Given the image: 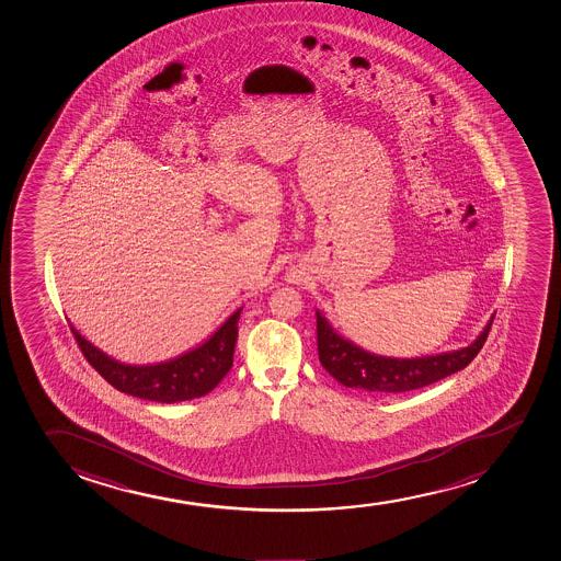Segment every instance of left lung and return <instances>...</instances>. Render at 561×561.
Wrapping results in <instances>:
<instances>
[{"label":"left lung","mask_w":561,"mask_h":561,"mask_svg":"<svg viewBox=\"0 0 561 561\" xmlns=\"http://www.w3.org/2000/svg\"><path fill=\"white\" fill-rule=\"evenodd\" d=\"M493 319L494 317H491L477 341L465 348L443 352L435 356L400 359L376 356L367 350L359 348L348 339L341 337L330 322L317 311L319 359L322 367L343 386L376 394H402L463 370L482 350Z\"/></svg>","instance_id":"obj_1"}]
</instances>
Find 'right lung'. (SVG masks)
Wrapping results in <instances>:
<instances>
[{"label":"right lung","instance_id":"obj_1","mask_svg":"<svg viewBox=\"0 0 561 561\" xmlns=\"http://www.w3.org/2000/svg\"><path fill=\"white\" fill-rule=\"evenodd\" d=\"M241 309H237L211 337L198 348L183 356L157 365H124L103 354L94 344L79 335L70 324L76 343L83 352L87 362L102 374V378L131 397L153 400V402H183L204 397L222 381L233 367V352L237 343V322Z\"/></svg>","mask_w":561,"mask_h":561}]
</instances>
